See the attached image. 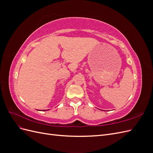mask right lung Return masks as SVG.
Here are the masks:
<instances>
[{
	"label": "right lung",
	"mask_w": 153,
	"mask_h": 153,
	"mask_svg": "<svg viewBox=\"0 0 153 153\" xmlns=\"http://www.w3.org/2000/svg\"><path fill=\"white\" fill-rule=\"evenodd\" d=\"M44 110H43V111H44Z\"/></svg>",
	"instance_id": "add662e5"
}]
</instances>
